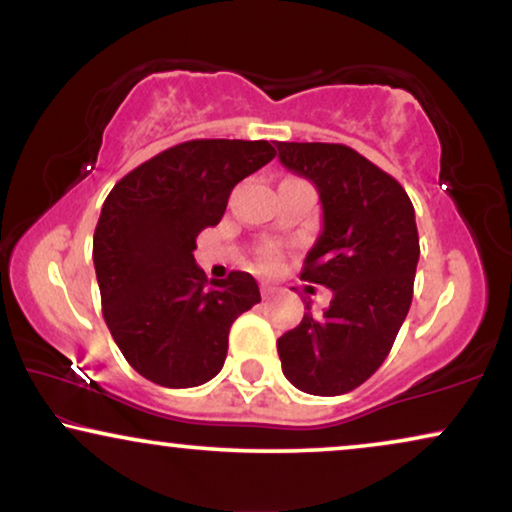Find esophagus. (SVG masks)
I'll return each instance as SVG.
<instances>
[{"label": "esophagus", "mask_w": 512, "mask_h": 512, "mask_svg": "<svg viewBox=\"0 0 512 512\" xmlns=\"http://www.w3.org/2000/svg\"><path fill=\"white\" fill-rule=\"evenodd\" d=\"M261 293H263V298H270L272 293H275V286H272V284H261Z\"/></svg>", "instance_id": "obj_1"}]
</instances>
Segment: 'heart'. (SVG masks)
<instances>
[{
  "label": "heart",
  "mask_w": 512,
  "mask_h": 512,
  "mask_svg": "<svg viewBox=\"0 0 512 512\" xmlns=\"http://www.w3.org/2000/svg\"><path fill=\"white\" fill-rule=\"evenodd\" d=\"M258 261H261L263 268H272V265L279 261V249L275 244H265V247L258 251Z\"/></svg>",
  "instance_id": "b5f03b06"
}]
</instances>
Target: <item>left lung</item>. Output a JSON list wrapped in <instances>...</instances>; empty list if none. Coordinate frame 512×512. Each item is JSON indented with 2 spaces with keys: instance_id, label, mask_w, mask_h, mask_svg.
Masks as SVG:
<instances>
[{
  "instance_id": "obj_1",
  "label": "left lung",
  "mask_w": 512,
  "mask_h": 512,
  "mask_svg": "<svg viewBox=\"0 0 512 512\" xmlns=\"http://www.w3.org/2000/svg\"><path fill=\"white\" fill-rule=\"evenodd\" d=\"M286 170L319 191L324 228L300 277L333 291L324 317L277 340L282 370L312 396L361 387L382 366L408 317L419 261L415 207L403 186L345 144L279 142Z\"/></svg>"
}]
</instances>
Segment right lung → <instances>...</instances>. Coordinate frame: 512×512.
<instances>
[{
  "label": "right lung",
  "mask_w": 512,
  "mask_h": 512,
  "mask_svg": "<svg viewBox=\"0 0 512 512\" xmlns=\"http://www.w3.org/2000/svg\"><path fill=\"white\" fill-rule=\"evenodd\" d=\"M272 158L263 139H191L125 174L104 200L93 237L102 314L146 380L170 389L212 380L233 321L261 303L249 272L209 282L193 249L221 221L235 184Z\"/></svg>",
  "instance_id": "1"
}]
</instances>
